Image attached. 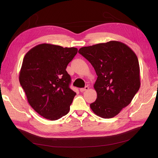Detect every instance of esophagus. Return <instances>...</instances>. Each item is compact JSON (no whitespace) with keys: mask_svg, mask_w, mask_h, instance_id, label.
Wrapping results in <instances>:
<instances>
[{"mask_svg":"<svg viewBox=\"0 0 158 158\" xmlns=\"http://www.w3.org/2000/svg\"><path fill=\"white\" fill-rule=\"evenodd\" d=\"M89 89V87L88 86H85V88H80V91L81 92H85V91H87Z\"/></svg>","mask_w":158,"mask_h":158,"instance_id":"esophagus-1","label":"esophagus"}]
</instances>
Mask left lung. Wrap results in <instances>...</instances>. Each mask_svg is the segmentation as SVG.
Instances as JSON below:
<instances>
[{"label":"left lung","instance_id":"1","mask_svg":"<svg viewBox=\"0 0 158 158\" xmlns=\"http://www.w3.org/2000/svg\"><path fill=\"white\" fill-rule=\"evenodd\" d=\"M94 68L97 99L90 104L96 115L115 117L131 103L140 87V66L135 52L123 43L110 41L78 51Z\"/></svg>","mask_w":158,"mask_h":158}]
</instances>
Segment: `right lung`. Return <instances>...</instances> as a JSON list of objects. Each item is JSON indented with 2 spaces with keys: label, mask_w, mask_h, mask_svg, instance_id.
Wrapping results in <instances>:
<instances>
[{
  "label": "right lung",
  "mask_w": 158,
  "mask_h": 158,
  "mask_svg": "<svg viewBox=\"0 0 158 158\" xmlns=\"http://www.w3.org/2000/svg\"><path fill=\"white\" fill-rule=\"evenodd\" d=\"M78 52L49 44L37 45L23 59L20 85L31 107L41 116L55 121L66 115L76 93L69 88L66 66Z\"/></svg>",
  "instance_id": "obj_1"
}]
</instances>
